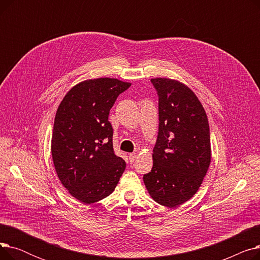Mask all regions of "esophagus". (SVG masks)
Returning <instances> with one entry per match:
<instances>
[{
  "instance_id": "1",
  "label": "esophagus",
  "mask_w": 260,
  "mask_h": 260,
  "mask_svg": "<svg viewBox=\"0 0 260 260\" xmlns=\"http://www.w3.org/2000/svg\"><path fill=\"white\" fill-rule=\"evenodd\" d=\"M128 158H129L131 162H134L136 160V158H137V154H136V153H131L128 155Z\"/></svg>"
}]
</instances>
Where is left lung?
I'll use <instances>...</instances> for the list:
<instances>
[{
	"instance_id": "1",
	"label": "left lung",
	"mask_w": 260,
	"mask_h": 260,
	"mask_svg": "<svg viewBox=\"0 0 260 260\" xmlns=\"http://www.w3.org/2000/svg\"><path fill=\"white\" fill-rule=\"evenodd\" d=\"M159 95V132L153 169L143 176L157 203L176 208L199 189L211 163L210 126L197 95L182 82L152 79Z\"/></svg>"
}]
</instances>
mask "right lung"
I'll list each match as a JSON object with an SVG mask.
<instances>
[{
	"mask_svg": "<svg viewBox=\"0 0 260 260\" xmlns=\"http://www.w3.org/2000/svg\"><path fill=\"white\" fill-rule=\"evenodd\" d=\"M132 83L115 78L82 81L61 101L53 123L51 155L63 186L90 204L111 195L125 170L113 147L109 111Z\"/></svg>",
	"mask_w": 260,
	"mask_h": 260,
	"instance_id": "1",
	"label": "right lung"
}]
</instances>
